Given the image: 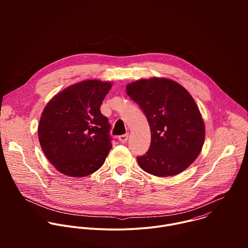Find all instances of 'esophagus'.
<instances>
[{"label":"esophagus","mask_w":248,"mask_h":248,"mask_svg":"<svg viewBox=\"0 0 248 248\" xmlns=\"http://www.w3.org/2000/svg\"><path fill=\"white\" fill-rule=\"evenodd\" d=\"M127 139H128V133H124V134L119 136V140L121 141V142H123V143H125L126 141H127Z\"/></svg>","instance_id":"esophagus-1"}]
</instances>
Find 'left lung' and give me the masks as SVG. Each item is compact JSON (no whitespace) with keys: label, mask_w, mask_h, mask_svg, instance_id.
Masks as SVG:
<instances>
[{"label":"left lung","mask_w":248,"mask_h":248,"mask_svg":"<svg viewBox=\"0 0 248 248\" xmlns=\"http://www.w3.org/2000/svg\"><path fill=\"white\" fill-rule=\"evenodd\" d=\"M127 95L145 114L151 130L147 153L137 157L140 168L156 176H171L198 157L205 125L188 91L169 78L139 79L126 85Z\"/></svg>","instance_id":"obj_1"}]
</instances>
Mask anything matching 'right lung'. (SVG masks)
I'll return each instance as SVG.
<instances>
[{
  "label": "right lung",
  "mask_w": 248,
  "mask_h": 248,
  "mask_svg": "<svg viewBox=\"0 0 248 248\" xmlns=\"http://www.w3.org/2000/svg\"><path fill=\"white\" fill-rule=\"evenodd\" d=\"M111 87L107 81L83 80L59 92L44 108L39 142L49 162L62 174H91L108 156L111 125L100 106Z\"/></svg>",
  "instance_id": "obj_1"
}]
</instances>
